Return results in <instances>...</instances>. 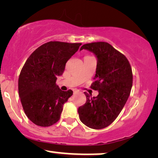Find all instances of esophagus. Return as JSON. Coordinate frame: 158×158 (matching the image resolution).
<instances>
[{
    "instance_id": "34e87169",
    "label": "esophagus",
    "mask_w": 158,
    "mask_h": 158,
    "mask_svg": "<svg viewBox=\"0 0 158 158\" xmlns=\"http://www.w3.org/2000/svg\"><path fill=\"white\" fill-rule=\"evenodd\" d=\"M77 92H78V90H73V94H76V93H77Z\"/></svg>"
}]
</instances>
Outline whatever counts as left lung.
<instances>
[{"label": "left lung", "instance_id": "8db88e82", "mask_svg": "<svg viewBox=\"0 0 158 158\" xmlns=\"http://www.w3.org/2000/svg\"><path fill=\"white\" fill-rule=\"evenodd\" d=\"M91 52L97 58L94 82L90 88L98 90L96 97L85 92L86 103L78 108L80 120L91 129L109 126L122 111L130 94L133 75L127 57L107 42L83 44L80 50Z\"/></svg>", "mask_w": 158, "mask_h": 158}]
</instances>
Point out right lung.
Segmentation results:
<instances>
[{
  "instance_id": "1",
  "label": "right lung",
  "mask_w": 158,
  "mask_h": 158,
  "mask_svg": "<svg viewBox=\"0 0 158 158\" xmlns=\"http://www.w3.org/2000/svg\"><path fill=\"white\" fill-rule=\"evenodd\" d=\"M81 45V43H45L29 56L21 69L19 97L26 115L37 126L49 127L59 121L64 103L73 92L60 90L56 81Z\"/></svg>"
}]
</instances>
